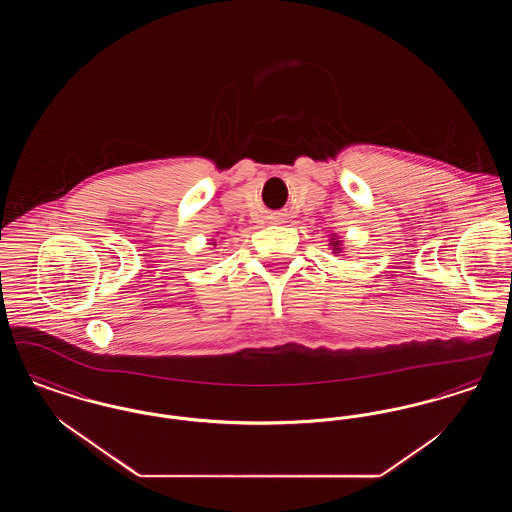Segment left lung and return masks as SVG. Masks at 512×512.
Here are the masks:
<instances>
[{
  "mask_svg": "<svg viewBox=\"0 0 512 512\" xmlns=\"http://www.w3.org/2000/svg\"><path fill=\"white\" fill-rule=\"evenodd\" d=\"M330 244L334 245V253H341L340 240H332Z\"/></svg>",
  "mask_w": 512,
  "mask_h": 512,
  "instance_id": "1",
  "label": "left lung"
}]
</instances>
